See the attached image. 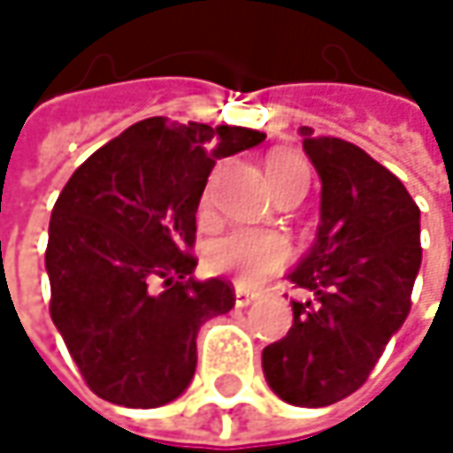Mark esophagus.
I'll use <instances>...</instances> for the list:
<instances>
[{"mask_svg":"<svg viewBox=\"0 0 453 453\" xmlns=\"http://www.w3.org/2000/svg\"><path fill=\"white\" fill-rule=\"evenodd\" d=\"M257 299V294H251V291H246V288H235V307H249L251 302Z\"/></svg>","mask_w":453,"mask_h":453,"instance_id":"34e87169","label":"esophagus"}]
</instances>
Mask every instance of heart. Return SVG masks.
I'll list each match as a JSON object with an SVG mask.
<instances>
[{
  "instance_id": "b5f03b06",
  "label": "heart",
  "mask_w": 453,
  "mask_h": 453,
  "mask_svg": "<svg viewBox=\"0 0 453 453\" xmlns=\"http://www.w3.org/2000/svg\"><path fill=\"white\" fill-rule=\"evenodd\" d=\"M267 180L275 194L291 186L294 180H310L307 162L296 154H273L267 159ZM207 204H210V191L202 199V210H207ZM204 259L212 273L230 275L243 286H257L288 265L291 246L280 233L238 227L215 238L207 246Z\"/></svg>"
}]
</instances>
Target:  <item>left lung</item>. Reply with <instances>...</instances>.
<instances>
[{
	"label": "left lung",
	"instance_id": "8db88e82",
	"mask_svg": "<svg viewBox=\"0 0 453 453\" xmlns=\"http://www.w3.org/2000/svg\"><path fill=\"white\" fill-rule=\"evenodd\" d=\"M322 180L315 249L288 275L310 294L291 330L265 346L270 388L296 407H327L365 386L411 307L419 207L404 183L359 146L302 128Z\"/></svg>",
	"mask_w": 453,
	"mask_h": 453
}]
</instances>
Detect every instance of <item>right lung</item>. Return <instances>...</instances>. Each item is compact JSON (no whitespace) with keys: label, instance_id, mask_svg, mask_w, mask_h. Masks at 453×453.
<instances>
[{"label":"right lung","instance_id":"obj_1","mask_svg":"<svg viewBox=\"0 0 453 453\" xmlns=\"http://www.w3.org/2000/svg\"><path fill=\"white\" fill-rule=\"evenodd\" d=\"M265 134L146 118L96 149L49 220V315L104 402L162 407L196 370V333L235 304L227 280H194L196 210L215 159Z\"/></svg>","mask_w":453,"mask_h":453}]
</instances>
